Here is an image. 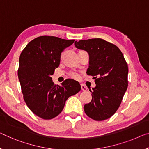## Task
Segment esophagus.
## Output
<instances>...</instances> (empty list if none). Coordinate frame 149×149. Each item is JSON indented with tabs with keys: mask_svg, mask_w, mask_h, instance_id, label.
Instances as JSON below:
<instances>
[{
	"mask_svg": "<svg viewBox=\"0 0 149 149\" xmlns=\"http://www.w3.org/2000/svg\"><path fill=\"white\" fill-rule=\"evenodd\" d=\"M81 90L83 91H86L87 90V88H86V86H85L84 85V84H81Z\"/></svg>",
	"mask_w": 149,
	"mask_h": 149,
	"instance_id": "34e87169",
	"label": "esophagus"
}]
</instances>
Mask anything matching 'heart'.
Wrapping results in <instances>:
<instances>
[{"mask_svg": "<svg viewBox=\"0 0 149 149\" xmlns=\"http://www.w3.org/2000/svg\"><path fill=\"white\" fill-rule=\"evenodd\" d=\"M69 75H70V77H72V78H73V79H78V78H79V73L75 72V71L70 72Z\"/></svg>", "mask_w": 149, "mask_h": 149, "instance_id": "heart-1", "label": "heart"}]
</instances>
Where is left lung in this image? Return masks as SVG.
<instances>
[{"mask_svg":"<svg viewBox=\"0 0 149 149\" xmlns=\"http://www.w3.org/2000/svg\"><path fill=\"white\" fill-rule=\"evenodd\" d=\"M74 45L88 52L86 73L95 79L96 86L89 89L92 100L84 104V112L92 119L106 120L117 111L127 89V62L116 45L101 38L75 41Z\"/></svg>","mask_w":149,"mask_h":149,"instance_id":"left-lung-1","label":"left lung"}]
</instances>
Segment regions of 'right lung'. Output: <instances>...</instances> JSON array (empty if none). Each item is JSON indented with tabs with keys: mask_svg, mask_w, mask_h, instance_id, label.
I'll return each mask as SVG.
<instances>
[{
	"mask_svg": "<svg viewBox=\"0 0 149 149\" xmlns=\"http://www.w3.org/2000/svg\"><path fill=\"white\" fill-rule=\"evenodd\" d=\"M74 40L42 36L31 40L19 58L18 76L30 110L43 119H52L60 114L66 100L81 91L79 82L67 79L54 84L51 76L61 62V52Z\"/></svg>",
	"mask_w": 149,
	"mask_h": 149,
	"instance_id": "obj_1",
	"label": "right lung"
}]
</instances>
